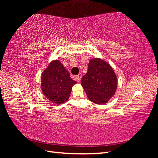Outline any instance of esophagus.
I'll list each match as a JSON object with an SVG mask.
<instances>
[{"label":"esophagus","instance_id":"1","mask_svg":"<svg viewBox=\"0 0 158 158\" xmlns=\"http://www.w3.org/2000/svg\"><path fill=\"white\" fill-rule=\"evenodd\" d=\"M81 78H82V74H81V73H79L78 76H75V78H76V80H77L78 82H80V81L81 80Z\"/></svg>","mask_w":158,"mask_h":158}]
</instances>
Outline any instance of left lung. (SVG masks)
Returning <instances> with one entry per match:
<instances>
[{
	"instance_id": "1",
	"label": "left lung",
	"mask_w": 158,
	"mask_h": 158,
	"mask_svg": "<svg viewBox=\"0 0 158 158\" xmlns=\"http://www.w3.org/2000/svg\"><path fill=\"white\" fill-rule=\"evenodd\" d=\"M81 84L91 102L102 105L108 102L115 93L117 78L107 62L94 58L89 60L87 73L82 78Z\"/></svg>"
}]
</instances>
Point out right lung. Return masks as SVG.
Here are the masks:
<instances>
[{
  "instance_id": "obj_1",
  "label": "right lung",
  "mask_w": 158,
  "mask_h": 158,
  "mask_svg": "<svg viewBox=\"0 0 158 158\" xmlns=\"http://www.w3.org/2000/svg\"><path fill=\"white\" fill-rule=\"evenodd\" d=\"M41 90L51 102L57 105L67 101L76 82L59 60L51 61L42 73Z\"/></svg>"
}]
</instances>
